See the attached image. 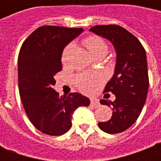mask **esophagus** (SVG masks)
<instances>
[{
    "mask_svg": "<svg viewBox=\"0 0 161 161\" xmlns=\"http://www.w3.org/2000/svg\"><path fill=\"white\" fill-rule=\"evenodd\" d=\"M91 105L92 107H97L99 105V100L97 99V98H91Z\"/></svg>",
    "mask_w": 161,
    "mask_h": 161,
    "instance_id": "obj_1",
    "label": "esophagus"
}]
</instances>
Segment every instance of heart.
Instances as JSON below:
<instances>
[{"mask_svg":"<svg viewBox=\"0 0 161 161\" xmlns=\"http://www.w3.org/2000/svg\"><path fill=\"white\" fill-rule=\"evenodd\" d=\"M84 45L89 51L91 56L96 57L99 55L105 56L108 52V46L102 38L97 36H91L84 40ZM72 45L70 44L64 48L62 54V60L65 62L68 58ZM98 82V77L95 75L89 73L77 74L74 78V84L80 91L85 93H90L93 91L96 84Z\"/></svg>","mask_w":161,"mask_h":161,"instance_id":"1","label":"heart"}]
</instances>
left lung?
I'll return each mask as SVG.
<instances>
[{
	"mask_svg": "<svg viewBox=\"0 0 161 161\" xmlns=\"http://www.w3.org/2000/svg\"><path fill=\"white\" fill-rule=\"evenodd\" d=\"M90 31L110 41L116 53L114 75L104 90L115 95V100L100 101L111 107L113 114L108 121L98 122V127L108 134L121 133L135 123L147 99L149 81L145 49L136 37L120 26H96Z\"/></svg>",
	"mask_w": 161,
	"mask_h": 161,
	"instance_id": "obj_1",
	"label": "left lung"
}]
</instances>
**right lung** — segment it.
<instances>
[{"label":"right lung","instance_id":"right-lung-1","mask_svg":"<svg viewBox=\"0 0 161 161\" xmlns=\"http://www.w3.org/2000/svg\"><path fill=\"white\" fill-rule=\"evenodd\" d=\"M83 32V28L40 26L24 41L19 51L18 78L23 107L33 126L46 135L66 133L74 111L91 103L77 92L60 97L53 88L55 75L62 70L64 48Z\"/></svg>","mask_w":161,"mask_h":161}]
</instances>
